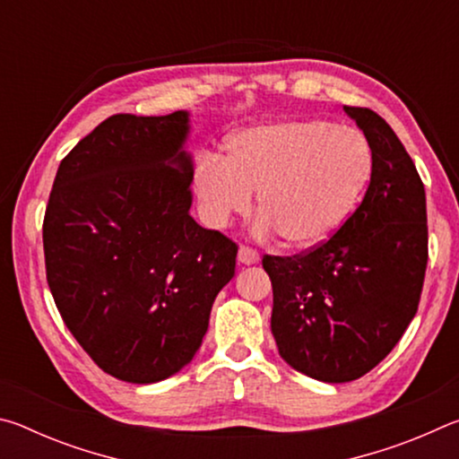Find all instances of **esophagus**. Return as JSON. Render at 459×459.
<instances>
[{
    "label": "esophagus",
    "mask_w": 459,
    "mask_h": 459,
    "mask_svg": "<svg viewBox=\"0 0 459 459\" xmlns=\"http://www.w3.org/2000/svg\"><path fill=\"white\" fill-rule=\"evenodd\" d=\"M259 253L253 251V248L248 247H240L238 248V255H237V261L238 265H255V263H259Z\"/></svg>",
    "instance_id": "34e87169"
}]
</instances>
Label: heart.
<instances>
[{
    "mask_svg": "<svg viewBox=\"0 0 459 459\" xmlns=\"http://www.w3.org/2000/svg\"><path fill=\"white\" fill-rule=\"evenodd\" d=\"M372 164V150L359 129L285 119L238 131L227 142L224 160L200 155L192 184L212 229L247 212L253 192H259L257 235L279 232L285 247L312 251L351 219Z\"/></svg>",
    "mask_w": 459,
    "mask_h": 459,
    "instance_id": "heart-1",
    "label": "heart"
}]
</instances>
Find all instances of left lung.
Returning a JSON list of instances; mask_svg holds the SVG:
<instances>
[{
  "label": "left lung",
  "mask_w": 459,
  "mask_h": 459,
  "mask_svg": "<svg viewBox=\"0 0 459 459\" xmlns=\"http://www.w3.org/2000/svg\"><path fill=\"white\" fill-rule=\"evenodd\" d=\"M344 113L375 160L360 206L307 255L263 259L279 354L322 383L360 378L393 351L417 314L427 267L425 188L413 160L375 111Z\"/></svg>",
  "instance_id": "obj_1"
}]
</instances>
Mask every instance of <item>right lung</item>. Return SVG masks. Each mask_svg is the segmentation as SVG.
Returning a JSON list of instances; mask_svg holds the SVG:
<instances>
[{"label": "right lung", "mask_w": 459, "mask_h": 459, "mask_svg": "<svg viewBox=\"0 0 459 459\" xmlns=\"http://www.w3.org/2000/svg\"><path fill=\"white\" fill-rule=\"evenodd\" d=\"M190 113L113 115L60 161L44 216L46 277L108 375L166 380L192 362L237 245L190 216Z\"/></svg>", "instance_id": "obj_1"}]
</instances>
